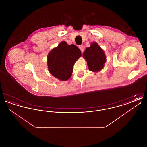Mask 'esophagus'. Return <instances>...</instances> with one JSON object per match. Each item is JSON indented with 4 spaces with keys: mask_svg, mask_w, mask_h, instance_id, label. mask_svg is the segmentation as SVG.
Masks as SVG:
<instances>
[{
    "mask_svg": "<svg viewBox=\"0 0 147 147\" xmlns=\"http://www.w3.org/2000/svg\"><path fill=\"white\" fill-rule=\"evenodd\" d=\"M79 48L81 50L82 52H83V51H84V46H83V45H80V46H79Z\"/></svg>",
    "mask_w": 147,
    "mask_h": 147,
    "instance_id": "1",
    "label": "esophagus"
}]
</instances>
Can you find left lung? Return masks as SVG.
<instances>
[{
	"mask_svg": "<svg viewBox=\"0 0 147 147\" xmlns=\"http://www.w3.org/2000/svg\"><path fill=\"white\" fill-rule=\"evenodd\" d=\"M83 57L87 62L89 69L94 72L102 70L106 61L104 51L96 42L92 43L89 47L86 49Z\"/></svg>",
	"mask_w": 147,
	"mask_h": 147,
	"instance_id": "8db88e82",
	"label": "left lung"
}]
</instances>
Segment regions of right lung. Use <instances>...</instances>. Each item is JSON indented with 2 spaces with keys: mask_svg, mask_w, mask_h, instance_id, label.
<instances>
[{
  "mask_svg": "<svg viewBox=\"0 0 147 147\" xmlns=\"http://www.w3.org/2000/svg\"><path fill=\"white\" fill-rule=\"evenodd\" d=\"M81 56V51L76 45L61 42L47 56L50 73L61 81L67 80L71 77L74 63Z\"/></svg>",
  "mask_w": 147,
  "mask_h": 147,
  "instance_id": "obj_1",
  "label": "right lung"
}]
</instances>
